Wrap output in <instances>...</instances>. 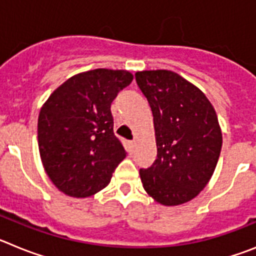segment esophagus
Masks as SVG:
<instances>
[{"instance_id": "obj_1", "label": "esophagus", "mask_w": 256, "mask_h": 256, "mask_svg": "<svg viewBox=\"0 0 256 256\" xmlns=\"http://www.w3.org/2000/svg\"><path fill=\"white\" fill-rule=\"evenodd\" d=\"M134 148H136V142L134 141H130V142H128V150H130V154H132L133 151H134Z\"/></svg>"}]
</instances>
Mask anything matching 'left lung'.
Listing matches in <instances>:
<instances>
[{
    "label": "left lung",
    "instance_id": "8db88e82",
    "mask_svg": "<svg viewBox=\"0 0 256 256\" xmlns=\"http://www.w3.org/2000/svg\"><path fill=\"white\" fill-rule=\"evenodd\" d=\"M154 115L158 155L140 169L144 191L162 205L192 200L212 178L222 148L216 110L202 92L170 70L136 73Z\"/></svg>",
    "mask_w": 256,
    "mask_h": 256
}]
</instances>
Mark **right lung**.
<instances>
[{"instance_id": "1", "label": "right lung", "mask_w": 256, "mask_h": 256, "mask_svg": "<svg viewBox=\"0 0 256 256\" xmlns=\"http://www.w3.org/2000/svg\"><path fill=\"white\" fill-rule=\"evenodd\" d=\"M132 79L126 70L76 74L54 91L40 108V159L52 183L66 195L87 198L102 190L126 158L114 134L112 102Z\"/></svg>"}]
</instances>
